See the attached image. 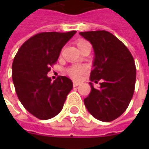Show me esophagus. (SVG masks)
<instances>
[{"mask_svg":"<svg viewBox=\"0 0 149 149\" xmlns=\"http://www.w3.org/2000/svg\"><path fill=\"white\" fill-rule=\"evenodd\" d=\"M73 84H74V87H76L78 85H79V82H76V81H74V82H73Z\"/></svg>","mask_w":149,"mask_h":149,"instance_id":"1","label":"esophagus"}]
</instances>
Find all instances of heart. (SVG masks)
<instances>
[{"instance_id": "b5f03b06", "label": "heart", "mask_w": 149, "mask_h": 149, "mask_svg": "<svg viewBox=\"0 0 149 149\" xmlns=\"http://www.w3.org/2000/svg\"><path fill=\"white\" fill-rule=\"evenodd\" d=\"M87 45H90L89 43L84 40V39H80V40H78L76 41V46L77 48L79 49V50L80 51L81 49H84L85 46ZM85 71L84 68L82 67V66H79V65H75V66H72L70 67L69 70H68V74L71 76L73 79H78L79 78L81 77V75L83 74L84 73Z\"/></svg>"}]
</instances>
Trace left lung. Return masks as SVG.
<instances>
[{"label":"left lung","mask_w":149,"mask_h":149,"mask_svg":"<svg viewBox=\"0 0 149 149\" xmlns=\"http://www.w3.org/2000/svg\"><path fill=\"white\" fill-rule=\"evenodd\" d=\"M80 36L92 44L95 51L94 69L90 81L100 83L84 100L88 111L97 119L110 122L128 108L134 95L136 66L129 49L116 36L106 31L80 32Z\"/></svg>","instance_id":"1"}]
</instances>
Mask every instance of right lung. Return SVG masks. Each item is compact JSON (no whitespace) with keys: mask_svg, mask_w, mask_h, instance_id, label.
Segmentation results:
<instances>
[{"mask_svg":"<svg viewBox=\"0 0 149 149\" xmlns=\"http://www.w3.org/2000/svg\"><path fill=\"white\" fill-rule=\"evenodd\" d=\"M75 33H38L28 39L15 56L12 80L16 95L26 110L39 119L56 116L73 88L69 78L59 76L52 82L47 73Z\"/></svg>","mask_w":149,"mask_h":149,"instance_id":"obj_1","label":"right lung"}]
</instances>
